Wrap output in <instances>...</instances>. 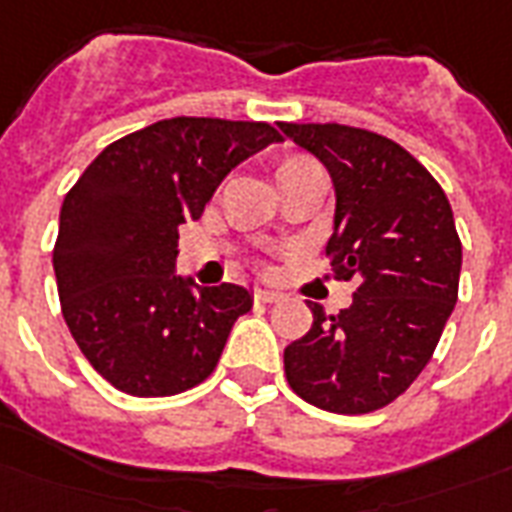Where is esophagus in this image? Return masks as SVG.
<instances>
[{
	"label": "esophagus",
	"instance_id": "34e87169",
	"mask_svg": "<svg viewBox=\"0 0 512 512\" xmlns=\"http://www.w3.org/2000/svg\"><path fill=\"white\" fill-rule=\"evenodd\" d=\"M281 297H283L281 292H272V289H256V292H253V300L267 302V305H270V302H278Z\"/></svg>",
	"mask_w": 512,
	"mask_h": 512
}]
</instances>
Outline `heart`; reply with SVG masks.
<instances>
[{
    "label": "heart",
    "instance_id": "1",
    "mask_svg": "<svg viewBox=\"0 0 512 512\" xmlns=\"http://www.w3.org/2000/svg\"><path fill=\"white\" fill-rule=\"evenodd\" d=\"M311 166H316L308 155H283L281 160H278V169H275V174H278V179L289 177V174H297V171H305L311 169Z\"/></svg>",
    "mask_w": 512,
    "mask_h": 512
}]
</instances>
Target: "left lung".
Masks as SVG:
<instances>
[{
  "mask_svg": "<svg viewBox=\"0 0 512 512\" xmlns=\"http://www.w3.org/2000/svg\"><path fill=\"white\" fill-rule=\"evenodd\" d=\"M278 128L333 177L327 256L338 281H354L346 311L311 302V330L283 352L286 379L324 412H376L434 357L458 300L461 240L450 201L393 138L335 122Z\"/></svg>",
  "mask_w": 512,
  "mask_h": 512,
  "instance_id": "left-lung-1",
  "label": "left lung"
}]
</instances>
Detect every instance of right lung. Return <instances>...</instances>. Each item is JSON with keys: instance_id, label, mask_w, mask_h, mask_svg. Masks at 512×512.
I'll list each match as a JSON object with an SVG mask.
<instances>
[{"instance_id": "right-lung-1", "label": "right lung", "mask_w": 512, "mask_h": 512, "mask_svg": "<svg viewBox=\"0 0 512 512\" xmlns=\"http://www.w3.org/2000/svg\"><path fill=\"white\" fill-rule=\"evenodd\" d=\"M281 133L267 122L171 117L108 144L67 190L54 242L59 302L89 365L136 398L185 393L215 371L251 311L234 283L174 275L179 226Z\"/></svg>"}]
</instances>
